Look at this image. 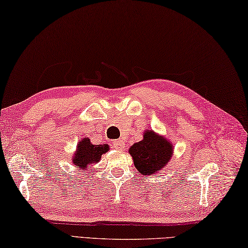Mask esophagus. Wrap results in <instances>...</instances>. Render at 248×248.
<instances>
[{
  "label": "esophagus",
  "instance_id": "34e87169",
  "mask_svg": "<svg viewBox=\"0 0 248 248\" xmlns=\"http://www.w3.org/2000/svg\"><path fill=\"white\" fill-rule=\"evenodd\" d=\"M112 146H113V148H115L116 150H123L125 147V143L122 139H118V140H114V141L112 142Z\"/></svg>",
  "mask_w": 248,
  "mask_h": 248
}]
</instances>
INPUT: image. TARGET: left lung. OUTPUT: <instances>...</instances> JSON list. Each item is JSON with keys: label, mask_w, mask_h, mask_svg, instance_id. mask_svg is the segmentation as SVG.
Listing matches in <instances>:
<instances>
[{"label": "left lung", "mask_w": 248, "mask_h": 248, "mask_svg": "<svg viewBox=\"0 0 248 248\" xmlns=\"http://www.w3.org/2000/svg\"><path fill=\"white\" fill-rule=\"evenodd\" d=\"M128 153L139 172L144 176L157 175L170 163L174 154V146L162 135L146 129L141 141L135 142L128 149Z\"/></svg>", "instance_id": "8db88e82"}]
</instances>
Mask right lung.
<instances>
[{"label":"right lung","instance_id":"add662e5","mask_svg":"<svg viewBox=\"0 0 248 248\" xmlns=\"http://www.w3.org/2000/svg\"><path fill=\"white\" fill-rule=\"evenodd\" d=\"M109 149V144L107 143L93 144L88 137L80 139L72 155V164L80 170L85 171L92 164H97L102 154L108 152Z\"/></svg>","mask_w":248,"mask_h":248}]
</instances>
